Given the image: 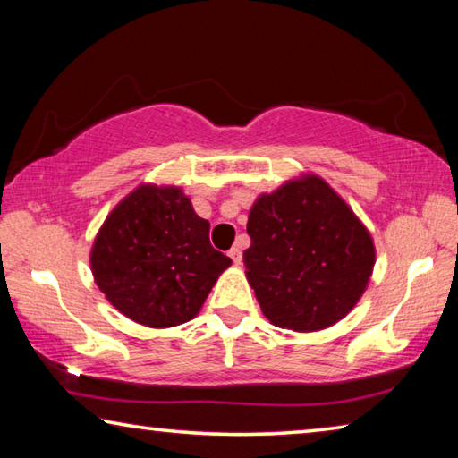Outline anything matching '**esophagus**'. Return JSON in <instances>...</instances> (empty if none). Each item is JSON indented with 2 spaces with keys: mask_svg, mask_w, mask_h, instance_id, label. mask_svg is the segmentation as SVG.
<instances>
[{
  "mask_svg": "<svg viewBox=\"0 0 458 458\" xmlns=\"http://www.w3.org/2000/svg\"><path fill=\"white\" fill-rule=\"evenodd\" d=\"M228 257L234 260V265H240V262H242V250H240L238 246H234V248H230V252H228Z\"/></svg>",
  "mask_w": 458,
  "mask_h": 458,
  "instance_id": "34e87169",
  "label": "esophagus"
}]
</instances>
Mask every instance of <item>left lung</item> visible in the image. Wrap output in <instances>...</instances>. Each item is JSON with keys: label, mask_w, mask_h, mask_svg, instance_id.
I'll list each match as a JSON object with an SVG mask.
<instances>
[{"label": "left lung", "mask_w": 458, "mask_h": 458, "mask_svg": "<svg viewBox=\"0 0 458 458\" xmlns=\"http://www.w3.org/2000/svg\"><path fill=\"white\" fill-rule=\"evenodd\" d=\"M246 232L248 283L276 327H329L366 291L374 242L321 177L309 175L260 196L248 214Z\"/></svg>", "instance_id": "1"}]
</instances>
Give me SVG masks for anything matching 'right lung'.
I'll list each match as a JSON object with an SVG mask.
<instances>
[{"instance_id": "add662e5", "label": "right lung", "mask_w": 458, "mask_h": 458, "mask_svg": "<svg viewBox=\"0 0 458 458\" xmlns=\"http://www.w3.org/2000/svg\"><path fill=\"white\" fill-rule=\"evenodd\" d=\"M232 260L180 188L141 185L105 220L90 254L98 289L149 327L190 321Z\"/></svg>"}]
</instances>
